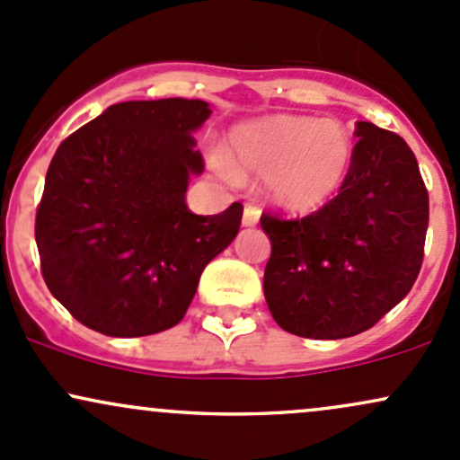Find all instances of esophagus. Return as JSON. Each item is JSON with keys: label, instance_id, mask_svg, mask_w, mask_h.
Segmentation results:
<instances>
[{"label": "esophagus", "instance_id": "1", "mask_svg": "<svg viewBox=\"0 0 460 460\" xmlns=\"http://www.w3.org/2000/svg\"><path fill=\"white\" fill-rule=\"evenodd\" d=\"M258 219H261V210H258L256 206L247 204L245 210H243V226H245V228H252V226H256Z\"/></svg>", "mask_w": 460, "mask_h": 460}]
</instances>
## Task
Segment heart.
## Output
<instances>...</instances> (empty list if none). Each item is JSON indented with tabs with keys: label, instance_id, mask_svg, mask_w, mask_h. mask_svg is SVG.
<instances>
[{
	"label": "heart",
	"instance_id": "b5f03b06",
	"mask_svg": "<svg viewBox=\"0 0 460 460\" xmlns=\"http://www.w3.org/2000/svg\"><path fill=\"white\" fill-rule=\"evenodd\" d=\"M230 149L232 161L215 154V172L230 182H239L241 173L267 175V198L288 213H311L332 199L354 156L352 137L341 121L302 115L243 123L232 132Z\"/></svg>",
	"mask_w": 460,
	"mask_h": 460
}]
</instances>
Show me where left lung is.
<instances>
[{
	"label": "left lung",
	"mask_w": 460,
	"mask_h": 460,
	"mask_svg": "<svg viewBox=\"0 0 460 460\" xmlns=\"http://www.w3.org/2000/svg\"><path fill=\"white\" fill-rule=\"evenodd\" d=\"M352 167L339 195L304 219L262 215L271 241L262 288L287 332L345 339L400 304L424 261L428 190L406 141L356 123Z\"/></svg>",
	"instance_id": "1"
}]
</instances>
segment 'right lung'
Wrapping results in <instances>:
<instances>
[{
    "label": "right lung",
    "mask_w": 460,
    "mask_h": 460,
    "mask_svg": "<svg viewBox=\"0 0 460 460\" xmlns=\"http://www.w3.org/2000/svg\"><path fill=\"white\" fill-rule=\"evenodd\" d=\"M208 102H121L66 137L36 210V247L51 296L108 337L175 326L204 267L234 241L243 206L193 215L189 180L204 172L195 137Z\"/></svg>",
    "instance_id": "add662e5"
}]
</instances>
